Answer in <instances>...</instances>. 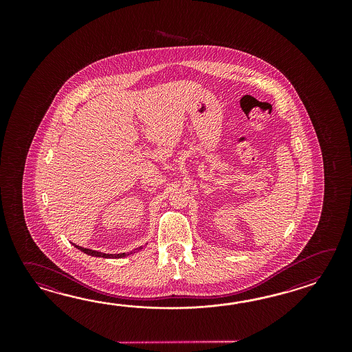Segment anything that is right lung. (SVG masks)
Here are the masks:
<instances>
[{"label":"right lung","mask_w":352,"mask_h":352,"mask_svg":"<svg viewBox=\"0 0 352 352\" xmlns=\"http://www.w3.org/2000/svg\"><path fill=\"white\" fill-rule=\"evenodd\" d=\"M75 245V244H73ZM75 248H78V249H80L82 252H84L85 254L93 255V256H102V258H122V256H126V253H120V254H105V253H100V252H96V250H91V249H87V248L79 247V245H75ZM141 248H138V250H140ZM137 249H135L133 252H135ZM132 254V253H131Z\"/></svg>","instance_id":"add662e5"}]
</instances>
